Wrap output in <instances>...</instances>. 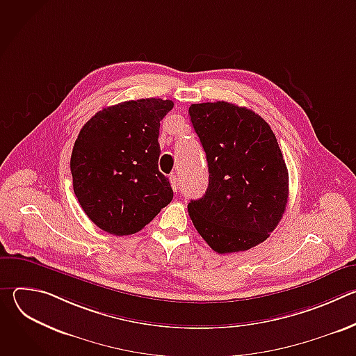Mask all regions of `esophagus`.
Returning a JSON list of instances; mask_svg holds the SVG:
<instances>
[{"label": "esophagus", "instance_id": "34e87169", "mask_svg": "<svg viewBox=\"0 0 356 356\" xmlns=\"http://www.w3.org/2000/svg\"><path fill=\"white\" fill-rule=\"evenodd\" d=\"M169 180H170V184H172V188L176 191L177 188H179V177L176 176V175H170V177H169Z\"/></svg>", "mask_w": 356, "mask_h": 356}]
</instances>
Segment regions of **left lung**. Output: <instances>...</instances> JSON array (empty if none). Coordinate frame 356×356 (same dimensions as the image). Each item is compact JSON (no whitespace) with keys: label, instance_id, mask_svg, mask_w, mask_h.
I'll use <instances>...</instances> for the list:
<instances>
[{"label":"left lung","instance_id":"left-lung-1","mask_svg":"<svg viewBox=\"0 0 356 356\" xmlns=\"http://www.w3.org/2000/svg\"><path fill=\"white\" fill-rule=\"evenodd\" d=\"M191 124L209 163L206 194L188 202L190 218L218 253L264 242L283 217L289 173L269 124L227 101L191 104Z\"/></svg>","mask_w":356,"mask_h":356}]
</instances>
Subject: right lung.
<instances>
[{"label": "right lung", "mask_w": 356, "mask_h": 356, "mask_svg": "<svg viewBox=\"0 0 356 356\" xmlns=\"http://www.w3.org/2000/svg\"><path fill=\"white\" fill-rule=\"evenodd\" d=\"M173 101L140 98L98 111L72 152L73 190L87 217L113 235H131L173 198L159 172L161 121Z\"/></svg>", "instance_id": "1"}]
</instances>
